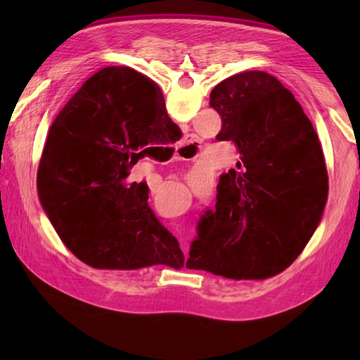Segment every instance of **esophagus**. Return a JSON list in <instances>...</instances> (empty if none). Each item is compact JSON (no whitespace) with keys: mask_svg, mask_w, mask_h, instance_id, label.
<instances>
[{"mask_svg":"<svg viewBox=\"0 0 360 360\" xmlns=\"http://www.w3.org/2000/svg\"><path fill=\"white\" fill-rule=\"evenodd\" d=\"M197 148V136L195 135H187L186 138H184V141H182V144H181V149L182 148ZM176 158H178V155H176ZM181 248L184 249L186 251V241L184 240H181Z\"/></svg>","mask_w":360,"mask_h":360,"instance_id":"obj_1","label":"esophagus"}]
</instances>
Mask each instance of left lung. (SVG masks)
<instances>
[{
    "label": "left lung",
    "mask_w": 360,
    "mask_h": 360,
    "mask_svg": "<svg viewBox=\"0 0 360 360\" xmlns=\"http://www.w3.org/2000/svg\"><path fill=\"white\" fill-rule=\"evenodd\" d=\"M210 106L222 119L216 139L233 143L240 162L219 178L216 208L200 217L186 266L270 278L300 255L324 211L328 178L318 133L290 90L264 71L219 82Z\"/></svg>",
    "instance_id": "1"
}]
</instances>
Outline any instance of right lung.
<instances>
[{
	"instance_id": "right-lung-1",
	"label": "right lung",
	"mask_w": 360,
	"mask_h": 360,
	"mask_svg": "<svg viewBox=\"0 0 360 360\" xmlns=\"http://www.w3.org/2000/svg\"><path fill=\"white\" fill-rule=\"evenodd\" d=\"M176 129L158 85L127 66L85 81L53 120L38 168L42 208L66 248L94 268L184 265L131 167Z\"/></svg>"
}]
</instances>
